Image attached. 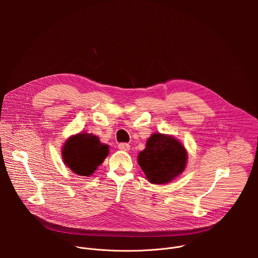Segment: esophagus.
Instances as JSON below:
<instances>
[{"label":"esophagus","mask_w":258,"mask_h":258,"mask_svg":"<svg viewBox=\"0 0 258 258\" xmlns=\"http://www.w3.org/2000/svg\"><path fill=\"white\" fill-rule=\"evenodd\" d=\"M130 148H131V146L126 143H121L118 145V149L121 151H128Z\"/></svg>","instance_id":"esophagus-1"}]
</instances>
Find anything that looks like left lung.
Masks as SVG:
<instances>
[{"instance_id":"8db88e82","label":"left lung","mask_w":258,"mask_h":258,"mask_svg":"<svg viewBox=\"0 0 258 258\" xmlns=\"http://www.w3.org/2000/svg\"><path fill=\"white\" fill-rule=\"evenodd\" d=\"M188 153L185 146L170 135L154 133L146 148L138 155V163L147 179L155 185L167 183L186 168Z\"/></svg>"}]
</instances>
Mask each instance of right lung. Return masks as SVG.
I'll list each match as a JSON object with an SVG mask.
<instances>
[{
	"label": "right lung",
	"mask_w": 258,
	"mask_h": 258,
	"mask_svg": "<svg viewBox=\"0 0 258 258\" xmlns=\"http://www.w3.org/2000/svg\"><path fill=\"white\" fill-rule=\"evenodd\" d=\"M64 164L81 176H90L109 154V146L89 133L70 136L61 150Z\"/></svg>",
	"instance_id": "add662e5"
}]
</instances>
